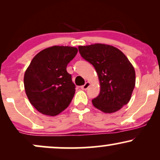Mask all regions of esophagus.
Masks as SVG:
<instances>
[{"label": "esophagus", "instance_id": "obj_1", "mask_svg": "<svg viewBox=\"0 0 160 160\" xmlns=\"http://www.w3.org/2000/svg\"><path fill=\"white\" fill-rule=\"evenodd\" d=\"M89 86H90V82H86L83 86H81V89H82V90H86V89L89 87Z\"/></svg>", "mask_w": 160, "mask_h": 160}]
</instances>
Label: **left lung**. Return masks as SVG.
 Listing matches in <instances>:
<instances>
[{"instance_id":"obj_1","label":"left lung","mask_w":160,"mask_h":160,"mask_svg":"<svg viewBox=\"0 0 160 160\" xmlns=\"http://www.w3.org/2000/svg\"><path fill=\"white\" fill-rule=\"evenodd\" d=\"M84 59L94 66L100 93L92 100L97 109L114 113L128 104L135 85V71L125 55L113 46L95 43L78 47Z\"/></svg>"}]
</instances>
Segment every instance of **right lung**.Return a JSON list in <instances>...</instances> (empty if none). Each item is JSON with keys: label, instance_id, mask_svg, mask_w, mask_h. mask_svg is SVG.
<instances>
[{"label": "right lung", "instance_id": "1", "mask_svg": "<svg viewBox=\"0 0 160 160\" xmlns=\"http://www.w3.org/2000/svg\"><path fill=\"white\" fill-rule=\"evenodd\" d=\"M78 53L72 47L53 46L33 58L24 76L25 93L40 113L56 116L66 109L75 93L67 65Z\"/></svg>", "mask_w": 160, "mask_h": 160}]
</instances>
